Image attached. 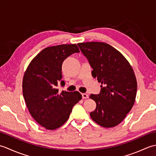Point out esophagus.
<instances>
[{
	"instance_id": "1",
	"label": "esophagus",
	"mask_w": 156,
	"mask_h": 156,
	"mask_svg": "<svg viewBox=\"0 0 156 156\" xmlns=\"http://www.w3.org/2000/svg\"><path fill=\"white\" fill-rule=\"evenodd\" d=\"M82 98H83V99H86V98H88V95L87 94H86V93L82 94Z\"/></svg>"
}]
</instances>
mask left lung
I'll return each mask as SVG.
<instances>
[{"mask_svg": "<svg viewBox=\"0 0 156 156\" xmlns=\"http://www.w3.org/2000/svg\"><path fill=\"white\" fill-rule=\"evenodd\" d=\"M78 45L93 69L92 76L102 84L100 93L90 96L97 104L90 117L103 127L117 126L135 101L137 84L133 69L120 52L107 44L94 41Z\"/></svg>", "mask_w": 156, "mask_h": 156, "instance_id": "8db88e82", "label": "left lung"}]
</instances>
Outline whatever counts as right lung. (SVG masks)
Returning <instances> with one entry per match:
<instances>
[{
  "instance_id": "obj_1",
  "label": "right lung",
  "mask_w": 156,
  "mask_h": 156,
  "mask_svg": "<svg viewBox=\"0 0 156 156\" xmlns=\"http://www.w3.org/2000/svg\"><path fill=\"white\" fill-rule=\"evenodd\" d=\"M76 44H63L43 49L35 56L25 72L23 94L30 114L42 127L54 130L67 121L72 107L82 99L77 91L58 94L62 80V65L68 56L79 53Z\"/></svg>"
}]
</instances>
